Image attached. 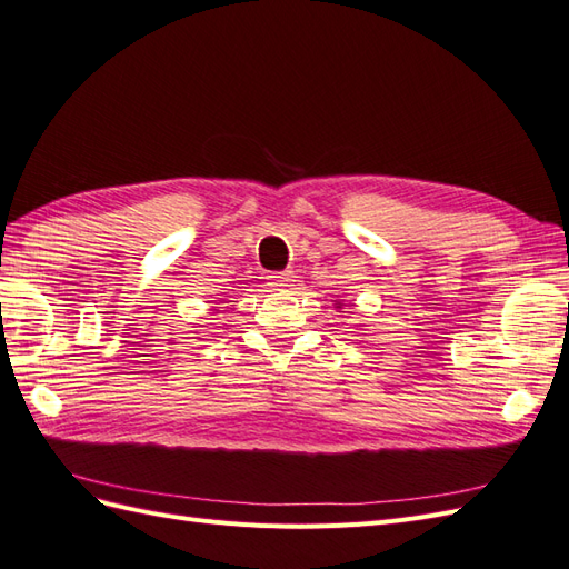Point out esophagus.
Returning a JSON list of instances; mask_svg holds the SVG:
<instances>
[{
    "label": "esophagus",
    "mask_w": 569,
    "mask_h": 569,
    "mask_svg": "<svg viewBox=\"0 0 569 569\" xmlns=\"http://www.w3.org/2000/svg\"><path fill=\"white\" fill-rule=\"evenodd\" d=\"M268 287L278 289V291L295 287V272H270L268 274Z\"/></svg>",
    "instance_id": "obj_1"
}]
</instances>
